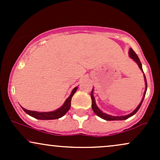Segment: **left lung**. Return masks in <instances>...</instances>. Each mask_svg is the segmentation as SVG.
<instances>
[{"label":"left lung","instance_id":"obj_1","mask_svg":"<svg viewBox=\"0 0 160 160\" xmlns=\"http://www.w3.org/2000/svg\"><path fill=\"white\" fill-rule=\"evenodd\" d=\"M129 56L131 57L132 58L134 61L136 62V63L138 64V65L139 68H140V69L143 71L142 65H141L140 59H139V58H138V57L136 53L135 52V51H134L132 48H130V49H129ZM144 79H145V82H146V89H145L144 97H143V99H142V101H141V103L139 104V105L138 106L136 109H135V111L132 112V113H130V114H128V115L123 116V117H113V116L108 115V114H106V113H103V112L101 111L100 110L98 109V108L97 107L96 104H95V98H94V97H93V95H92V92H93V89H92V92H91V98H92V108L93 111L95 112V113L97 116H98L99 117H101V118L104 119V120H126V119L129 118V117H132V116H133L134 114H135V113H136V112L138 111L139 108H140L141 104H142L143 101H144L145 94H146L147 88H148V84H147V80H146V78H145V76H144Z\"/></svg>","mask_w":160,"mask_h":160}]
</instances>
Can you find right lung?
<instances>
[{"mask_svg":"<svg viewBox=\"0 0 160 160\" xmlns=\"http://www.w3.org/2000/svg\"><path fill=\"white\" fill-rule=\"evenodd\" d=\"M78 87H75L73 91L71 92V94L70 96L66 99L65 102L64 103L63 105L61 108L57 109L56 111H52V112H37V111H28V110L22 108V110L25 113H28V115H30L31 117H34V118L38 119V120H56V119H58L60 117H63L64 115L68 111V110L71 108V98L74 95V94L76 92Z\"/></svg>","mask_w":160,"mask_h":160,"instance_id":"add662e5","label":"right lung"}]
</instances>
